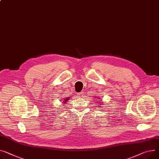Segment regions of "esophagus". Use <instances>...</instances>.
I'll return each instance as SVG.
<instances>
[{
	"mask_svg": "<svg viewBox=\"0 0 159 159\" xmlns=\"http://www.w3.org/2000/svg\"><path fill=\"white\" fill-rule=\"evenodd\" d=\"M77 97H78L79 98H82V97H83V92L79 93L77 94Z\"/></svg>",
	"mask_w": 159,
	"mask_h": 159,
	"instance_id": "esophagus-1",
	"label": "esophagus"
}]
</instances>
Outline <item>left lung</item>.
Returning a JSON list of instances; mask_svg holds the SVG:
<instances>
[{
  "mask_svg": "<svg viewBox=\"0 0 159 159\" xmlns=\"http://www.w3.org/2000/svg\"><path fill=\"white\" fill-rule=\"evenodd\" d=\"M96 99H97V98H96Z\"/></svg>",
  "mask_w": 159,
  "mask_h": 159,
  "instance_id": "8db88e82",
  "label": "left lung"
}]
</instances>
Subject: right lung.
<instances>
[{
  "label": "right lung",
  "instance_id": "1",
  "mask_svg": "<svg viewBox=\"0 0 159 159\" xmlns=\"http://www.w3.org/2000/svg\"><path fill=\"white\" fill-rule=\"evenodd\" d=\"M68 100H69L68 98H64V100H63V102H63V103H66V102Z\"/></svg>",
  "mask_w": 159,
  "mask_h": 159
}]
</instances>
